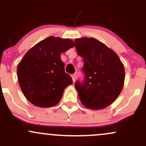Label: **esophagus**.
<instances>
[{"mask_svg": "<svg viewBox=\"0 0 146 146\" xmlns=\"http://www.w3.org/2000/svg\"><path fill=\"white\" fill-rule=\"evenodd\" d=\"M71 77H72V79H73V81L76 82V75H75V74L72 75Z\"/></svg>", "mask_w": 146, "mask_h": 146, "instance_id": "1", "label": "esophagus"}]
</instances>
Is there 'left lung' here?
<instances>
[{"label": "left lung", "instance_id": "obj_1", "mask_svg": "<svg viewBox=\"0 0 146 146\" xmlns=\"http://www.w3.org/2000/svg\"><path fill=\"white\" fill-rule=\"evenodd\" d=\"M78 54L83 58L85 79L75 88L82 104L90 110L108 107L119 95L125 79L124 67L113 50L95 38L75 39Z\"/></svg>", "mask_w": 146, "mask_h": 146}]
</instances>
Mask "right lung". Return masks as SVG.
<instances>
[{
	"label": "right lung",
	"instance_id": "right-lung-1",
	"mask_svg": "<svg viewBox=\"0 0 146 146\" xmlns=\"http://www.w3.org/2000/svg\"><path fill=\"white\" fill-rule=\"evenodd\" d=\"M75 46L70 39L49 36L27 51L17 65L19 85L29 102L51 107L59 102L64 89L73 83L65 73L61 54Z\"/></svg>",
	"mask_w": 146,
	"mask_h": 146
}]
</instances>
